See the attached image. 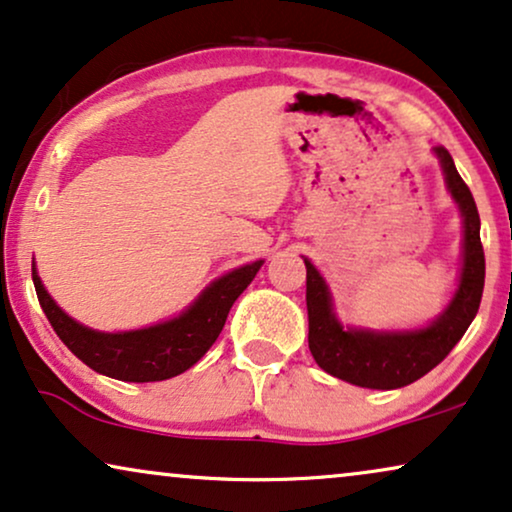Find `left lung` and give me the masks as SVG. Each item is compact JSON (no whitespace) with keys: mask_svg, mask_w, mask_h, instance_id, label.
Returning <instances> with one entry per match:
<instances>
[{"mask_svg":"<svg viewBox=\"0 0 512 512\" xmlns=\"http://www.w3.org/2000/svg\"><path fill=\"white\" fill-rule=\"evenodd\" d=\"M440 159L444 183L461 211L463 242L459 284L447 308L426 327L367 329L343 327L334 313V298L322 272L305 261V303H308V345L327 374L371 390H395L426 376L451 353L475 320L484 289V251L480 214L454 159L444 148H433Z\"/></svg>","mask_w":512,"mask_h":512,"instance_id":"1","label":"left lung"}]
</instances>
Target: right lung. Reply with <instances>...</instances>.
<instances>
[{
  "label": "right lung",
  "mask_w": 512,
  "mask_h": 512,
  "mask_svg": "<svg viewBox=\"0 0 512 512\" xmlns=\"http://www.w3.org/2000/svg\"><path fill=\"white\" fill-rule=\"evenodd\" d=\"M261 265L263 261H254L225 272L183 313L131 331H98L72 320L46 291L35 261L32 282L46 320L86 367L117 381L150 383L174 378L202 360L223 331L232 303L249 287Z\"/></svg>",
  "instance_id": "obj_1"
}]
</instances>
